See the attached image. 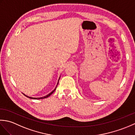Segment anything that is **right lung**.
<instances>
[{
	"mask_svg": "<svg viewBox=\"0 0 135 135\" xmlns=\"http://www.w3.org/2000/svg\"><path fill=\"white\" fill-rule=\"evenodd\" d=\"M60 78H59V80H58V82H57V85H56V88H55V89H54L52 91H51V92L50 93H49L48 94H47V95H46V96H44V97H30V96H27L26 94H25L24 93H22V94H24V96H25L26 97H28V98H30V99H35V100H38V99H45V98H47V97H48L49 96H50L51 94H52L54 91H55V90L56 89V88H57V85H58V84H59V79H60Z\"/></svg>",
	"mask_w": 135,
	"mask_h": 135,
	"instance_id": "obj_1",
	"label": "right lung"
}]
</instances>
